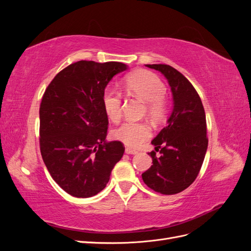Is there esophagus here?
I'll use <instances>...</instances> for the list:
<instances>
[{
    "label": "esophagus",
    "mask_w": 251,
    "mask_h": 251,
    "mask_svg": "<svg viewBox=\"0 0 251 251\" xmlns=\"http://www.w3.org/2000/svg\"><path fill=\"white\" fill-rule=\"evenodd\" d=\"M126 153L128 154V155H136V154H138V151H136V150H134V149L126 148Z\"/></svg>",
    "instance_id": "esophagus-1"
}]
</instances>
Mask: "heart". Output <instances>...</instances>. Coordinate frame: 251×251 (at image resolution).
<instances>
[{"instance_id": "1", "label": "heart", "mask_w": 251, "mask_h": 251, "mask_svg": "<svg viewBox=\"0 0 251 251\" xmlns=\"http://www.w3.org/2000/svg\"><path fill=\"white\" fill-rule=\"evenodd\" d=\"M126 89L133 96L147 102V114L151 121L161 123L169 112V103L164 98L166 87L156 74L150 71H137L128 75ZM102 107L105 115L114 124H117L123 113L121 94L113 89H105L102 94ZM151 135V127L146 123L127 121L112 132L116 139L131 148H138Z\"/></svg>"}]
</instances>
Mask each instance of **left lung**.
<instances>
[{
    "label": "left lung",
    "mask_w": 251,
    "mask_h": 251,
    "mask_svg": "<svg viewBox=\"0 0 251 251\" xmlns=\"http://www.w3.org/2000/svg\"><path fill=\"white\" fill-rule=\"evenodd\" d=\"M160 71L172 90L174 108L163 127L151 141L155 151L149 155L153 165L141 176L144 183L163 195L184 191L196 180L206 154V117L201 98L189 80L169 65H147Z\"/></svg>",
    "instance_id": "left-lung-1"
}]
</instances>
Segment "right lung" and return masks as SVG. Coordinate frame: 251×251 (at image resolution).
<instances>
[{"label": "right lung", "instance_id": "1", "mask_svg": "<svg viewBox=\"0 0 251 251\" xmlns=\"http://www.w3.org/2000/svg\"><path fill=\"white\" fill-rule=\"evenodd\" d=\"M123 63L79 60L58 72L40 105V149L51 177L76 198L97 195L125 153L120 141H105L109 120L102 94Z\"/></svg>", "mask_w": 251, "mask_h": 251}]
</instances>
